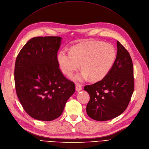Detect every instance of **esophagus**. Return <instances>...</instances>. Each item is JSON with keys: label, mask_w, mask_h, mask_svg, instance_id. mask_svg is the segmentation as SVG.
Here are the masks:
<instances>
[{"label": "esophagus", "mask_w": 149, "mask_h": 149, "mask_svg": "<svg viewBox=\"0 0 149 149\" xmlns=\"http://www.w3.org/2000/svg\"><path fill=\"white\" fill-rule=\"evenodd\" d=\"M82 90V86H81L80 84H77L76 86V90L77 91H80Z\"/></svg>", "instance_id": "esophagus-1"}]
</instances>
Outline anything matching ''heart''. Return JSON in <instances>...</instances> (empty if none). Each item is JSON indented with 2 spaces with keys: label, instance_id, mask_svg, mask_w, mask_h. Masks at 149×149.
<instances>
[{
  "label": "heart",
  "instance_id": "obj_1",
  "mask_svg": "<svg viewBox=\"0 0 149 149\" xmlns=\"http://www.w3.org/2000/svg\"><path fill=\"white\" fill-rule=\"evenodd\" d=\"M116 50L111 44L90 40L82 42L71 49V52L61 51L57 60L62 72L70 76L80 67L83 70L73 80L82 81L88 78L100 81L107 75L115 62Z\"/></svg>",
  "mask_w": 149,
  "mask_h": 149
}]
</instances>
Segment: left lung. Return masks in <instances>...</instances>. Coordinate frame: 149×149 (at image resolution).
<instances>
[{"label": "left lung", "mask_w": 149, "mask_h": 149, "mask_svg": "<svg viewBox=\"0 0 149 149\" xmlns=\"http://www.w3.org/2000/svg\"><path fill=\"white\" fill-rule=\"evenodd\" d=\"M117 54L113 67L104 78L84 89L90 95L86 111L90 118L104 121L121 115L128 106L134 90L130 56L117 41Z\"/></svg>", "instance_id": "8db88e82"}]
</instances>
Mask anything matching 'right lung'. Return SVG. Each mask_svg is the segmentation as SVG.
I'll list each match as a JSON object with an SVG mask.
<instances>
[{"label":"right lung","instance_id":"1","mask_svg":"<svg viewBox=\"0 0 149 149\" xmlns=\"http://www.w3.org/2000/svg\"><path fill=\"white\" fill-rule=\"evenodd\" d=\"M62 39L57 36L33 38L16 58L15 81L19 100L28 115L40 121L59 118L75 91L74 84L59 68L57 53Z\"/></svg>","mask_w":149,"mask_h":149}]
</instances>
